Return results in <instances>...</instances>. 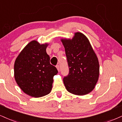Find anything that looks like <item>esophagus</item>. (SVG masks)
<instances>
[{"label":"esophagus","instance_id":"obj_1","mask_svg":"<svg viewBox=\"0 0 122 122\" xmlns=\"http://www.w3.org/2000/svg\"><path fill=\"white\" fill-rule=\"evenodd\" d=\"M56 68L57 69V70H58V71H60V66L58 65H57L56 66Z\"/></svg>","mask_w":122,"mask_h":122}]
</instances>
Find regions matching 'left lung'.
Listing matches in <instances>:
<instances>
[{"label":"left lung","instance_id":"obj_1","mask_svg":"<svg viewBox=\"0 0 122 122\" xmlns=\"http://www.w3.org/2000/svg\"><path fill=\"white\" fill-rule=\"evenodd\" d=\"M64 46L69 73L64 78L66 89L70 93L84 95L95 88L99 75L98 57L87 37L76 32L71 39H61Z\"/></svg>","mask_w":122,"mask_h":122}]
</instances>
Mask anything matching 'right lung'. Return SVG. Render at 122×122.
<instances>
[{"label": "right lung", "instance_id": "right-lung-1", "mask_svg": "<svg viewBox=\"0 0 122 122\" xmlns=\"http://www.w3.org/2000/svg\"><path fill=\"white\" fill-rule=\"evenodd\" d=\"M48 45L32 41L15 61V80L24 93L33 97H41L51 93L53 77L58 73L56 67L50 64L46 52Z\"/></svg>", "mask_w": 122, "mask_h": 122}]
</instances>
